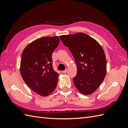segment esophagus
<instances>
[{
  "label": "esophagus",
  "instance_id": "34e87169",
  "mask_svg": "<svg viewBox=\"0 0 128 128\" xmlns=\"http://www.w3.org/2000/svg\"><path fill=\"white\" fill-rule=\"evenodd\" d=\"M67 69H66V70H63V71H62V73H64V74H65V73H66L67 72Z\"/></svg>",
  "mask_w": 128,
  "mask_h": 128
}]
</instances>
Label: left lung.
<instances>
[{"label":"left lung","instance_id":"8db88e82","mask_svg":"<svg viewBox=\"0 0 128 128\" xmlns=\"http://www.w3.org/2000/svg\"><path fill=\"white\" fill-rule=\"evenodd\" d=\"M69 48L77 66L73 82L81 94L89 95L102 84L106 75L107 63L104 51L94 38L82 32L60 36Z\"/></svg>","mask_w":128,"mask_h":128}]
</instances>
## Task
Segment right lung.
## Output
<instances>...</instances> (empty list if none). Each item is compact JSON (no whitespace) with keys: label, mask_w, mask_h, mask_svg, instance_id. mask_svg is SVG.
<instances>
[{"label":"right lung","mask_w":128,"mask_h":128,"mask_svg":"<svg viewBox=\"0 0 128 128\" xmlns=\"http://www.w3.org/2000/svg\"><path fill=\"white\" fill-rule=\"evenodd\" d=\"M59 42L57 36L40 38L22 52L21 76L27 86L41 96H48L57 86L59 74L53 69L52 54Z\"/></svg>","instance_id":"1"}]
</instances>
